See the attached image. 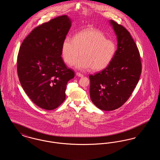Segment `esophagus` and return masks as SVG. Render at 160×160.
Segmentation results:
<instances>
[{
    "label": "esophagus",
    "mask_w": 160,
    "mask_h": 160,
    "mask_svg": "<svg viewBox=\"0 0 160 160\" xmlns=\"http://www.w3.org/2000/svg\"><path fill=\"white\" fill-rule=\"evenodd\" d=\"M76 76H77L79 77H83L84 76L83 74H80V73H79V72H77Z\"/></svg>",
    "instance_id": "34e87169"
}]
</instances>
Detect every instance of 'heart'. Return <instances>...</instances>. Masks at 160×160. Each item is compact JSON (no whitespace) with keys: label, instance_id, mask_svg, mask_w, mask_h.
Returning <instances> with one entry per match:
<instances>
[{"label":"heart","instance_id":"b5f03b06","mask_svg":"<svg viewBox=\"0 0 160 160\" xmlns=\"http://www.w3.org/2000/svg\"><path fill=\"white\" fill-rule=\"evenodd\" d=\"M116 51L114 43L94 29H86L77 33L74 38L67 37L62 45L61 53L65 63L72 64L80 52L81 57L72 67L80 71L92 68L101 71L106 68Z\"/></svg>","mask_w":160,"mask_h":160}]
</instances>
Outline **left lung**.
<instances>
[{
  "mask_svg": "<svg viewBox=\"0 0 160 160\" xmlns=\"http://www.w3.org/2000/svg\"><path fill=\"white\" fill-rule=\"evenodd\" d=\"M109 23L116 35L117 50L106 68L89 77L92 101L104 111L122 106L135 89L142 72L140 53L129 32L112 20Z\"/></svg>",
  "mask_w": 160,
  "mask_h": 160,
  "instance_id": "left-lung-1",
  "label": "left lung"
}]
</instances>
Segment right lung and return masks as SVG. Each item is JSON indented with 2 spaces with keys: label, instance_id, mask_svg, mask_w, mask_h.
<instances>
[{
  "label": "right lung",
  "instance_id": "add662e5",
  "mask_svg": "<svg viewBox=\"0 0 160 160\" xmlns=\"http://www.w3.org/2000/svg\"><path fill=\"white\" fill-rule=\"evenodd\" d=\"M71 23L65 15L42 24L24 39L18 54L17 74L24 91L37 106L47 110L63 102L67 84L74 77L61 58Z\"/></svg>",
  "mask_w": 160,
  "mask_h": 160
}]
</instances>
